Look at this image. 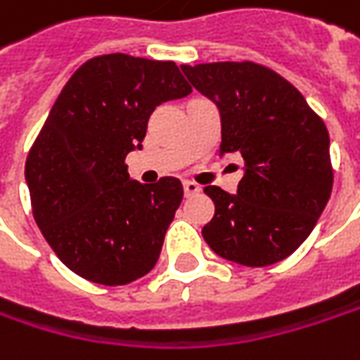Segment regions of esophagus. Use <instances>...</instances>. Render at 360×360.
<instances>
[{"instance_id": "obj_1", "label": "esophagus", "mask_w": 360, "mask_h": 360, "mask_svg": "<svg viewBox=\"0 0 360 360\" xmlns=\"http://www.w3.org/2000/svg\"><path fill=\"white\" fill-rule=\"evenodd\" d=\"M198 192H200V186H198L196 182H190V180L184 182V194H186V196H194V194H198Z\"/></svg>"}]
</instances>
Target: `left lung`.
Here are the masks:
<instances>
[{
  "label": "left lung",
  "mask_w": 360,
  "mask_h": 360,
  "mask_svg": "<svg viewBox=\"0 0 360 360\" xmlns=\"http://www.w3.org/2000/svg\"><path fill=\"white\" fill-rule=\"evenodd\" d=\"M182 72L221 115V155L245 162L235 194L205 192L214 217L202 226L223 259L265 267L308 239L333 192L330 137L294 84L253 63H212Z\"/></svg>",
  "instance_id": "left-lung-1"
}]
</instances>
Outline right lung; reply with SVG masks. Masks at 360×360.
Returning <instances> with one entry per match:
<instances>
[{
    "label": "right lung",
    "mask_w": 360,
    "mask_h": 360,
    "mask_svg": "<svg viewBox=\"0 0 360 360\" xmlns=\"http://www.w3.org/2000/svg\"><path fill=\"white\" fill-rule=\"evenodd\" d=\"M192 93L170 60L91 58L64 84L27 153L26 184L48 245L77 276L125 285L160 257L184 190L178 178H129L153 109Z\"/></svg>",
    "instance_id": "add662e5"
}]
</instances>
